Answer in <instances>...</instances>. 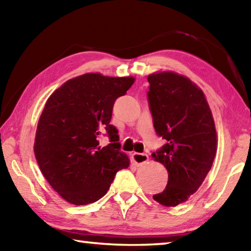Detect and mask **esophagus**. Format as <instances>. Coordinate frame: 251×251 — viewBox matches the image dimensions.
<instances>
[{
    "mask_svg": "<svg viewBox=\"0 0 251 251\" xmlns=\"http://www.w3.org/2000/svg\"><path fill=\"white\" fill-rule=\"evenodd\" d=\"M131 157H133V161L137 167L143 166V165H145L147 161L150 160V157H148L147 154H139V152H134V154L131 155Z\"/></svg>",
    "mask_w": 251,
    "mask_h": 251,
    "instance_id": "esophagus-1",
    "label": "esophagus"
}]
</instances>
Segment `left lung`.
<instances>
[{
	"mask_svg": "<svg viewBox=\"0 0 251 251\" xmlns=\"http://www.w3.org/2000/svg\"><path fill=\"white\" fill-rule=\"evenodd\" d=\"M148 105L156 134L166 144L151 157L168 173L166 188L152 196L160 205L186 201L202 184L217 151V134L202 91L173 72L151 74Z\"/></svg>",
	"mask_w": 251,
	"mask_h": 251,
	"instance_id": "1",
	"label": "left lung"
}]
</instances>
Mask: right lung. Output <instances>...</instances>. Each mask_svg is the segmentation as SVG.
Masks as SVG:
<instances>
[{
  "label": "right lung",
  "mask_w": 251,
  "mask_h": 251,
  "mask_svg": "<svg viewBox=\"0 0 251 251\" xmlns=\"http://www.w3.org/2000/svg\"><path fill=\"white\" fill-rule=\"evenodd\" d=\"M134 80L84 74L67 80L46 101L34 152L46 180L66 201L76 206L97 201L116 173L129 166L110 118L115 100ZM101 134L111 142L105 148L99 146Z\"/></svg>",
  "instance_id": "right-lung-1"
}]
</instances>
